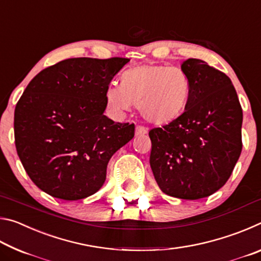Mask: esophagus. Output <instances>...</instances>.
I'll use <instances>...</instances> for the list:
<instances>
[{
	"mask_svg": "<svg viewBox=\"0 0 261 261\" xmlns=\"http://www.w3.org/2000/svg\"><path fill=\"white\" fill-rule=\"evenodd\" d=\"M148 132L147 127H145L143 125H137L136 126V135L137 136H143V135H146Z\"/></svg>",
	"mask_w": 261,
	"mask_h": 261,
	"instance_id": "obj_1",
	"label": "esophagus"
}]
</instances>
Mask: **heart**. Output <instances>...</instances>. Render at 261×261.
Segmentation results:
<instances>
[{
	"mask_svg": "<svg viewBox=\"0 0 261 261\" xmlns=\"http://www.w3.org/2000/svg\"><path fill=\"white\" fill-rule=\"evenodd\" d=\"M191 96V81L178 67L146 64L126 70L121 87L109 85L105 100L108 107L123 113L131 106L153 124H167L183 114Z\"/></svg>",
	"mask_w": 261,
	"mask_h": 261,
	"instance_id": "obj_1",
	"label": "heart"
}]
</instances>
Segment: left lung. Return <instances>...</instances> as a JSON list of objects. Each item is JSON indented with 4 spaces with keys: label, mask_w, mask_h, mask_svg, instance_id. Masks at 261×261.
Masks as SVG:
<instances>
[{
    "label": "left lung",
    "mask_w": 261,
    "mask_h": 261,
    "mask_svg": "<svg viewBox=\"0 0 261 261\" xmlns=\"http://www.w3.org/2000/svg\"><path fill=\"white\" fill-rule=\"evenodd\" d=\"M191 81L184 113L149 130L152 171L168 196L208 197L226 184L242 152L243 112L226 73L198 59L183 62Z\"/></svg>",
    "instance_id": "left-lung-1"
}]
</instances>
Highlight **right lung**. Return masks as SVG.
Wrapping results in <instances>:
<instances>
[{
    "label": "right lung",
    "instance_id": "obj_1",
    "mask_svg": "<svg viewBox=\"0 0 261 261\" xmlns=\"http://www.w3.org/2000/svg\"><path fill=\"white\" fill-rule=\"evenodd\" d=\"M129 59L76 57L39 72L15 108L17 154L37 187L64 200L99 191L113 154L135 136V124L103 112L106 88Z\"/></svg>",
    "mask_w": 261,
    "mask_h": 261
}]
</instances>
